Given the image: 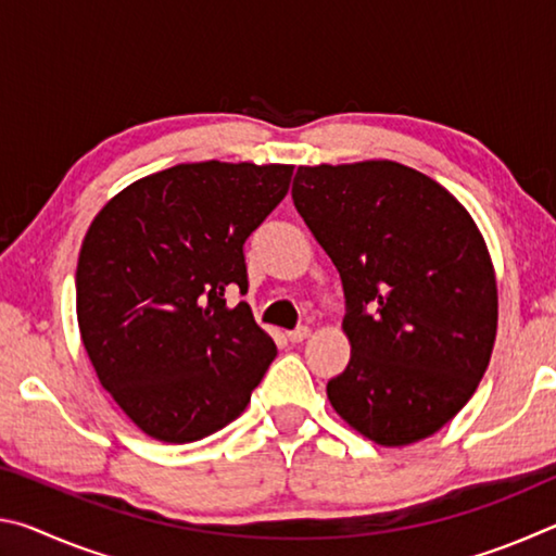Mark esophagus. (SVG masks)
Here are the masks:
<instances>
[{
	"mask_svg": "<svg viewBox=\"0 0 556 556\" xmlns=\"http://www.w3.org/2000/svg\"><path fill=\"white\" fill-rule=\"evenodd\" d=\"M312 336V331H308V326H299V328H294V331H289L287 333V338L291 343H301V341H306V338Z\"/></svg>",
	"mask_w": 556,
	"mask_h": 556,
	"instance_id": "1",
	"label": "esophagus"
}]
</instances>
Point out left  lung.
Wrapping results in <instances>:
<instances>
[{"label": "left lung", "mask_w": 556, "mask_h": 556, "mask_svg": "<svg viewBox=\"0 0 556 556\" xmlns=\"http://www.w3.org/2000/svg\"><path fill=\"white\" fill-rule=\"evenodd\" d=\"M291 199L338 269L351 363L333 409L382 446L454 419L491 363L493 262L444 186L397 162L299 166Z\"/></svg>", "instance_id": "left-lung-1"}]
</instances>
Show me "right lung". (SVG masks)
Segmentation results:
<instances>
[{
	"mask_svg": "<svg viewBox=\"0 0 556 556\" xmlns=\"http://www.w3.org/2000/svg\"><path fill=\"white\" fill-rule=\"evenodd\" d=\"M294 166L178 164L139 178L83 240L75 301L112 400L166 444L230 425L275 361L250 306L244 242L289 191Z\"/></svg>",
	"mask_w": 556,
	"mask_h": 556,
	"instance_id": "obj_1",
	"label": "right lung"
}]
</instances>
